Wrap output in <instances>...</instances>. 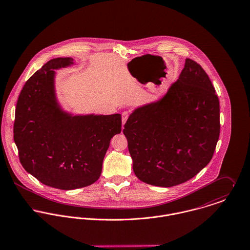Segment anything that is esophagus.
I'll return each instance as SVG.
<instances>
[{
	"label": "esophagus",
	"instance_id": "1",
	"mask_svg": "<svg viewBox=\"0 0 250 250\" xmlns=\"http://www.w3.org/2000/svg\"><path fill=\"white\" fill-rule=\"evenodd\" d=\"M128 116H129L128 112L124 111L122 113V122H123V125H125V124L126 120L128 119Z\"/></svg>",
	"mask_w": 250,
	"mask_h": 250
}]
</instances>
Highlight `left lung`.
Returning a JSON list of instances; mask_svg holds the SVG:
<instances>
[{"label": "left lung", "instance_id": "left-lung-1", "mask_svg": "<svg viewBox=\"0 0 250 250\" xmlns=\"http://www.w3.org/2000/svg\"><path fill=\"white\" fill-rule=\"evenodd\" d=\"M220 102L202 67L186 58L178 80L127 119L124 134L133 170L145 183L172 187L211 161L220 136Z\"/></svg>", "mask_w": 250, "mask_h": 250}]
</instances>
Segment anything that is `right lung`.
Listing matches in <instances>:
<instances>
[{
    "label": "right lung",
    "instance_id": "obj_1",
    "mask_svg": "<svg viewBox=\"0 0 250 250\" xmlns=\"http://www.w3.org/2000/svg\"><path fill=\"white\" fill-rule=\"evenodd\" d=\"M71 57L48 61L24 85L16 104L14 142L24 168L41 183L74 190L96 182L110 140L121 133L122 116H72L57 104L55 71Z\"/></svg>",
    "mask_w": 250,
    "mask_h": 250
}]
</instances>
